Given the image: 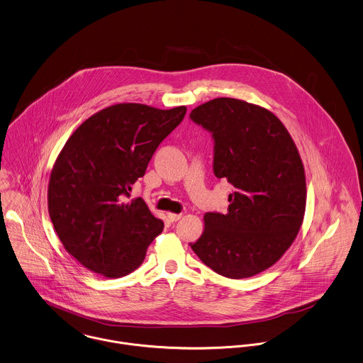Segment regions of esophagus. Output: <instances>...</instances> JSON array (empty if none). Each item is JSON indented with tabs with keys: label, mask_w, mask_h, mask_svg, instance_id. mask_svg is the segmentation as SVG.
<instances>
[{
	"label": "esophagus",
	"mask_w": 363,
	"mask_h": 363,
	"mask_svg": "<svg viewBox=\"0 0 363 363\" xmlns=\"http://www.w3.org/2000/svg\"><path fill=\"white\" fill-rule=\"evenodd\" d=\"M181 218H182V213H168V218L171 221H178Z\"/></svg>",
	"instance_id": "34e87169"
}]
</instances>
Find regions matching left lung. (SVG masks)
<instances>
[{"mask_svg": "<svg viewBox=\"0 0 363 363\" xmlns=\"http://www.w3.org/2000/svg\"><path fill=\"white\" fill-rule=\"evenodd\" d=\"M191 119L213 133L215 175L235 188L227 213H206L191 247L221 277L261 274L289 250L304 218L298 150L275 113L241 99L215 98L196 106Z\"/></svg>", "mask_w": 363, "mask_h": 363, "instance_id": "obj_1", "label": "left lung"}]
</instances>
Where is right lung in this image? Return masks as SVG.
<instances>
[{"label":"right lung","mask_w":363,"mask_h":363,"mask_svg":"<svg viewBox=\"0 0 363 363\" xmlns=\"http://www.w3.org/2000/svg\"><path fill=\"white\" fill-rule=\"evenodd\" d=\"M186 106L123 102L84 121L59 152L48 209L66 251L91 272L122 278L138 269L164 223L142 198L125 202Z\"/></svg>","instance_id":"add662e5"}]
</instances>
